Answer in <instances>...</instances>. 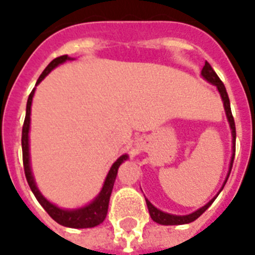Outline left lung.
<instances>
[{
    "label": "left lung",
    "mask_w": 255,
    "mask_h": 255,
    "mask_svg": "<svg viewBox=\"0 0 255 255\" xmlns=\"http://www.w3.org/2000/svg\"><path fill=\"white\" fill-rule=\"evenodd\" d=\"M202 76L206 78L208 82L211 84H214L215 86L217 88V90L220 92L221 98H223V102H224V109H225V113H227V118H228V122L231 124V128H232V136H233V150L236 152V124H235V119H233V115H232V110H231V103H229V97H228V93H227V89H225L224 84H223V81L219 78V76L216 74V72L214 70V68L211 67L210 63L206 61L204 64V67L202 69ZM233 160H235V153H233V157H232V161H231V169H229V174H231V170H232V166H233ZM228 179V177H227ZM216 198L208 202L204 207L199 208L198 211L195 212H192L190 215H186V216H175V215H170V214H165L162 211L157 210L156 207L153 206L152 203L148 202L146 200V206H148V210H149V214H150V217H152L153 221H156L158 224H162V225H182V224H188V223H191V221L196 220L200 215L204 212V211L208 208V207L214 203V200Z\"/></svg>",
    "instance_id": "1"
}]
</instances>
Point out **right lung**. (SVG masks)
<instances>
[{
	"instance_id": "right-lung-1",
	"label": "right lung",
	"mask_w": 255,
	"mask_h": 255,
	"mask_svg": "<svg viewBox=\"0 0 255 255\" xmlns=\"http://www.w3.org/2000/svg\"><path fill=\"white\" fill-rule=\"evenodd\" d=\"M69 60L68 55L60 56V57H56L55 60H52L51 63L48 64V67L43 70V73L40 74L36 85L40 82L43 78L47 76V74L56 68L59 64L64 63ZM34 92L30 93L28 95V99H27V107H26V118H24L23 128H22V156H23V167H24V175H26V179L28 182V186H30L31 191L34 192L35 198L38 199V202L40 203L41 207L47 211V214L52 217L53 220L59 224L64 225V227H69V228H93V227H97L102 223L105 219H106L107 210H109V202H110V195H111V191H113L114 182H115V178L118 174V169L121 166V163L124 160H127V154H123L118 158L114 165L110 169L109 174H107L106 181H105V185H103L102 190L99 192V195L95 198V200L93 203H90L89 206L84 207V208H80V210H61L59 207L53 206L48 200L45 199L44 196L41 195L39 192L38 187L35 185L34 177L31 174L30 169V154H28V129H30V114H31V102H32V97H34Z\"/></svg>"
}]
</instances>
